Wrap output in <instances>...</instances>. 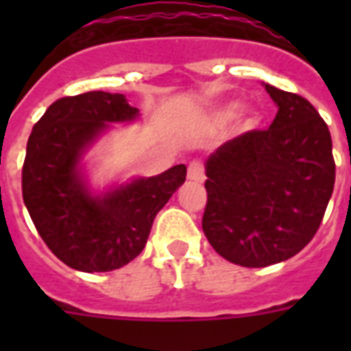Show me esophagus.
Instances as JSON below:
<instances>
[{
  "label": "esophagus",
  "mask_w": 351,
  "mask_h": 351,
  "mask_svg": "<svg viewBox=\"0 0 351 351\" xmlns=\"http://www.w3.org/2000/svg\"><path fill=\"white\" fill-rule=\"evenodd\" d=\"M187 178L193 182H204V165L200 162H191L187 167Z\"/></svg>",
  "instance_id": "esophagus-1"
}]
</instances>
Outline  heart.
<instances>
[{
	"label": "heart",
	"mask_w": 351,
	"mask_h": 351,
	"mask_svg": "<svg viewBox=\"0 0 351 351\" xmlns=\"http://www.w3.org/2000/svg\"><path fill=\"white\" fill-rule=\"evenodd\" d=\"M217 120H228V118H234V121H237V127H239L240 131H247V129H251V127L255 125L256 123V114L253 109H250V107H242V109H239L237 111V107H234V104H228V106H222L217 111Z\"/></svg>",
	"instance_id": "b5f03b06"
}]
</instances>
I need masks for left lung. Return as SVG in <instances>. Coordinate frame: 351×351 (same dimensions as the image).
I'll list each match as a JSON object with an SVG mask.
<instances>
[{
	"instance_id": "1",
	"label": "left lung",
	"mask_w": 351,
	"mask_h": 351,
	"mask_svg": "<svg viewBox=\"0 0 351 351\" xmlns=\"http://www.w3.org/2000/svg\"><path fill=\"white\" fill-rule=\"evenodd\" d=\"M277 106L266 131H250L206 160L202 230L226 261L266 267L304 247L322 222L335 184L332 136L315 107L269 84Z\"/></svg>"
}]
</instances>
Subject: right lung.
Returning <instances> with one entry per match:
<instances>
[{
    "label": "right lung",
    "instance_id": "add662e5",
    "mask_svg": "<svg viewBox=\"0 0 351 351\" xmlns=\"http://www.w3.org/2000/svg\"><path fill=\"white\" fill-rule=\"evenodd\" d=\"M140 118L123 95L90 90L60 98L38 120L25 156L23 202L49 250L78 271H112L136 258L153 220L186 182V165L96 193L84 156L109 123Z\"/></svg>",
    "mask_w": 351,
    "mask_h": 351
}]
</instances>
